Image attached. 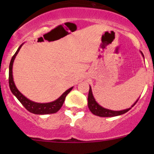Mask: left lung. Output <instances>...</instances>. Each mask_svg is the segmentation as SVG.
<instances>
[{"mask_svg":"<svg viewBox=\"0 0 154 154\" xmlns=\"http://www.w3.org/2000/svg\"><path fill=\"white\" fill-rule=\"evenodd\" d=\"M141 54H142V57H144L143 54H142V51H140ZM139 98H138L139 100ZM138 100L132 105L131 107L128 109H126L124 110H120V111H114V110L109 109L103 108V106H101L100 105H99L98 103L96 102L95 99H94V96H93L92 91H91V86H89V91H88V109H90V111L93 113L94 115L97 116H100V117H114V116H121V115H123L125 113L128 112L130 109L132 108L136 103H137Z\"/></svg>","mask_w":154,"mask_h":154,"instance_id":"obj_1","label":"left lung"}]
</instances>
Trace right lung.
<instances>
[{
	"label": "right lung",
	"mask_w": 154,
	"mask_h": 154,
	"mask_svg": "<svg viewBox=\"0 0 154 154\" xmlns=\"http://www.w3.org/2000/svg\"><path fill=\"white\" fill-rule=\"evenodd\" d=\"M23 45L24 44H21L20 45V47L18 48L15 54H14L13 57L11 59L10 63V68H9V85H10L11 91L17 97V99L21 102V104L25 107L26 109L28 110L30 112L33 113V114L46 115L57 112H58L62 106H63V103L65 101V99H66V97L67 96L68 93L71 91V89L73 88V86L68 88V90H66L59 98H57L54 101L50 102V103H36V102H34L29 100L25 96L23 95L18 91L17 87L15 86V84L13 80V76H12V66H13L14 60H15V57L17 56L18 51H20V49H21V46Z\"/></svg>",
	"instance_id": "1"
}]
</instances>
